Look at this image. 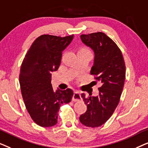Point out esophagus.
I'll list each match as a JSON object with an SVG mask.
<instances>
[{"label": "esophagus", "mask_w": 148, "mask_h": 148, "mask_svg": "<svg viewBox=\"0 0 148 148\" xmlns=\"http://www.w3.org/2000/svg\"><path fill=\"white\" fill-rule=\"evenodd\" d=\"M72 100H73V101H75V102L82 100V96H81L80 92H77V91H75V92H74Z\"/></svg>", "instance_id": "1"}]
</instances>
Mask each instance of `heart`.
I'll list each match as a JSON object with an SVG mask.
<instances>
[{"label": "heart", "mask_w": 148, "mask_h": 148, "mask_svg": "<svg viewBox=\"0 0 148 148\" xmlns=\"http://www.w3.org/2000/svg\"><path fill=\"white\" fill-rule=\"evenodd\" d=\"M78 52H90V51H89L88 49H87L86 48H82L78 50Z\"/></svg>", "instance_id": "b5f03b06"}]
</instances>
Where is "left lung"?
<instances>
[{
	"mask_svg": "<svg viewBox=\"0 0 148 148\" xmlns=\"http://www.w3.org/2000/svg\"><path fill=\"white\" fill-rule=\"evenodd\" d=\"M82 42L94 53L90 73L102 86L96 96L82 97L87 110L79 116L83 125L98 127L110 119L119 102L125 80V64L122 52L112 40L103 32L81 35Z\"/></svg>",
	"mask_w": 148,
	"mask_h": 148,
	"instance_id": "left-lung-1",
	"label": "left lung"
}]
</instances>
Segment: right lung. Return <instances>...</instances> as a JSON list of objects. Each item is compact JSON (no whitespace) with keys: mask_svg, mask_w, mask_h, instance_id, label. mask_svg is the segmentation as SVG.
<instances>
[{"mask_svg":"<svg viewBox=\"0 0 148 148\" xmlns=\"http://www.w3.org/2000/svg\"><path fill=\"white\" fill-rule=\"evenodd\" d=\"M73 38V35L63 38L40 36L32 44L22 62L19 74L22 97L31 118L40 127L55 125L60 106L71 101L72 90H54L51 77L52 73L59 68L62 52Z\"/></svg>","mask_w":148,"mask_h":148,"instance_id":"1","label":"right lung"}]
</instances>
